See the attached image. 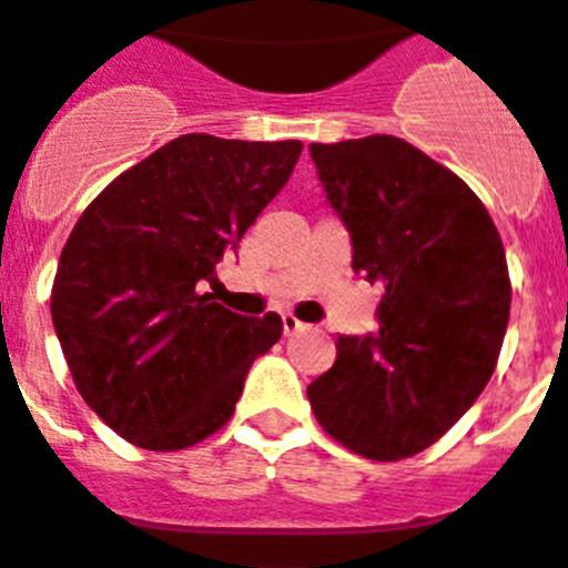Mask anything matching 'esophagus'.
Returning a JSON list of instances; mask_svg holds the SVG:
<instances>
[{
  "label": "esophagus",
  "mask_w": 568,
  "mask_h": 568,
  "mask_svg": "<svg viewBox=\"0 0 568 568\" xmlns=\"http://www.w3.org/2000/svg\"><path fill=\"white\" fill-rule=\"evenodd\" d=\"M283 329H285V336H294V333H303L306 329V324H303L297 315H292V312H285L283 315Z\"/></svg>",
  "instance_id": "esophagus-1"
}]
</instances>
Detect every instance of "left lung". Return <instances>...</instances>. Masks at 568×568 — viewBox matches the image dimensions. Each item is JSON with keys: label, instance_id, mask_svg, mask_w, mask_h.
I'll return each mask as SVG.
<instances>
[{"label": "left lung", "instance_id": "8db88e82", "mask_svg": "<svg viewBox=\"0 0 568 568\" xmlns=\"http://www.w3.org/2000/svg\"><path fill=\"white\" fill-rule=\"evenodd\" d=\"M354 271L383 285L374 336H338L310 383L324 430L368 459L430 448L489 383L510 321L501 235L457 173L395 135L310 144Z\"/></svg>", "mask_w": 568, "mask_h": 568}]
</instances>
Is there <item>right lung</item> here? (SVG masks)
Instances as JSON below:
<instances>
[{"instance_id":"1","label":"right lung","mask_w":568,"mask_h":568,"mask_svg":"<svg viewBox=\"0 0 568 568\" xmlns=\"http://www.w3.org/2000/svg\"><path fill=\"white\" fill-rule=\"evenodd\" d=\"M301 141L182 135L82 212L52 283V324L84 404L126 442L182 450L230 422L276 312L223 310L205 283L301 159Z\"/></svg>"}]
</instances>
